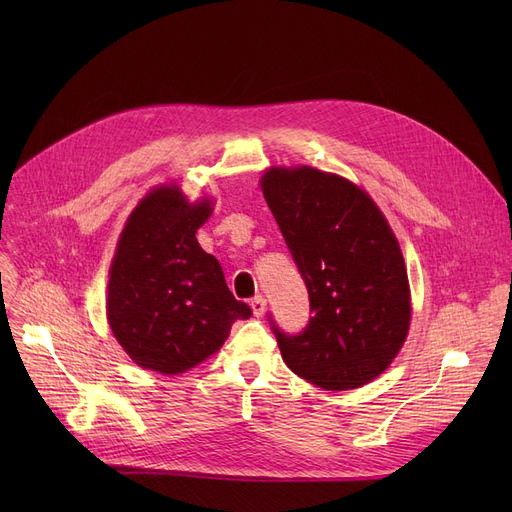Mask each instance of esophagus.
Masks as SVG:
<instances>
[{"instance_id": "1", "label": "esophagus", "mask_w": 512, "mask_h": 512, "mask_svg": "<svg viewBox=\"0 0 512 512\" xmlns=\"http://www.w3.org/2000/svg\"><path fill=\"white\" fill-rule=\"evenodd\" d=\"M265 299L261 297V294H257V297L255 299H251V309H253V313L257 315V317H261L263 313H265Z\"/></svg>"}]
</instances>
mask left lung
Here are the masks:
<instances>
[{"instance_id": "8db88e82", "label": "left lung", "mask_w": 512, "mask_h": 512, "mask_svg": "<svg viewBox=\"0 0 512 512\" xmlns=\"http://www.w3.org/2000/svg\"><path fill=\"white\" fill-rule=\"evenodd\" d=\"M261 188L313 313L299 334L267 315L284 363L334 392L378 378L411 321L405 259L382 211L353 182L307 166L267 170Z\"/></svg>"}]
</instances>
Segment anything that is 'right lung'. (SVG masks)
<instances>
[{"instance_id": "add662e5", "label": "right lung", "mask_w": 512, "mask_h": 512, "mask_svg": "<svg viewBox=\"0 0 512 512\" xmlns=\"http://www.w3.org/2000/svg\"><path fill=\"white\" fill-rule=\"evenodd\" d=\"M211 205L161 186L130 213L107 284V321L134 363L182 373L224 344L251 307L236 301L220 261L197 242Z\"/></svg>"}]
</instances>
